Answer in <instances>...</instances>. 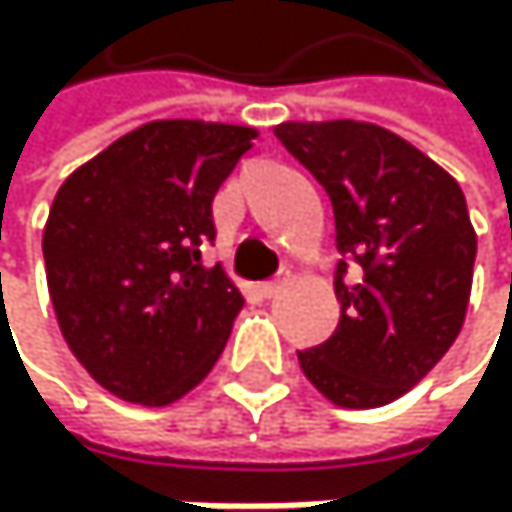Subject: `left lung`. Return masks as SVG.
Returning <instances> with one entry per match:
<instances>
[{"mask_svg": "<svg viewBox=\"0 0 512 512\" xmlns=\"http://www.w3.org/2000/svg\"><path fill=\"white\" fill-rule=\"evenodd\" d=\"M254 128L165 119L76 168L42 233L61 334L88 375L137 405H171L221 359L242 291L214 264L211 202Z\"/></svg>", "mask_w": 512, "mask_h": 512, "instance_id": "left-lung-1", "label": "left lung"}]
</instances>
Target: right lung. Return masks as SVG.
Instances as JSON below:
<instances>
[{"mask_svg":"<svg viewBox=\"0 0 512 512\" xmlns=\"http://www.w3.org/2000/svg\"><path fill=\"white\" fill-rule=\"evenodd\" d=\"M279 141L325 187L341 251V322L298 362L334 405H387L427 378L464 325L476 261L467 199L381 125L288 122Z\"/></svg>","mask_w":512,"mask_h":512,"instance_id":"right-lung-1","label":"right lung"}]
</instances>
